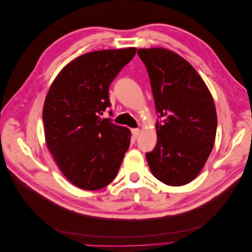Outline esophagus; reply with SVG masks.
<instances>
[{
    "label": "esophagus",
    "mask_w": 252,
    "mask_h": 252,
    "mask_svg": "<svg viewBox=\"0 0 252 252\" xmlns=\"http://www.w3.org/2000/svg\"><path fill=\"white\" fill-rule=\"evenodd\" d=\"M131 134H132V136H133L134 139H136L139 136V134H140V129L139 128L131 129Z\"/></svg>",
    "instance_id": "obj_1"
}]
</instances>
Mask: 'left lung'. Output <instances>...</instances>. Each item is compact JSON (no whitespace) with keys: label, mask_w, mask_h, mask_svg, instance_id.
<instances>
[{"label":"left lung","mask_w":252,"mask_h":252,"mask_svg":"<svg viewBox=\"0 0 252 252\" xmlns=\"http://www.w3.org/2000/svg\"><path fill=\"white\" fill-rule=\"evenodd\" d=\"M146 66L158 120V141L147 152L155 177L182 186L200 173L215 143L218 119L213 98L194 68L165 48L139 49Z\"/></svg>","instance_id":"8db88e82"}]
</instances>
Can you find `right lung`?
I'll list each match as a JSON object with an SVG mask.
<instances>
[{
    "label": "right lung",
    "instance_id": "add662e5",
    "mask_svg": "<svg viewBox=\"0 0 252 252\" xmlns=\"http://www.w3.org/2000/svg\"><path fill=\"white\" fill-rule=\"evenodd\" d=\"M135 52L85 53L66 65L50 86L43 108L46 144L61 171L79 188L97 190L110 184L130 145L128 128L101 116L111 105V82Z\"/></svg>",
    "mask_w": 252,
    "mask_h": 252
}]
</instances>
